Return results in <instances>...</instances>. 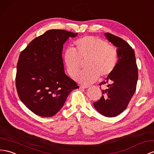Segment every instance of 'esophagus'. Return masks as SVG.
I'll return each mask as SVG.
<instances>
[{"instance_id": "1", "label": "esophagus", "mask_w": 154, "mask_h": 154, "mask_svg": "<svg viewBox=\"0 0 154 154\" xmlns=\"http://www.w3.org/2000/svg\"><path fill=\"white\" fill-rule=\"evenodd\" d=\"M88 87H89L88 85H80V89H87V88H88Z\"/></svg>"}]
</instances>
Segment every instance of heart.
I'll return each instance as SVG.
<instances>
[{"label":"heart","mask_w":154,"mask_h":154,"mask_svg":"<svg viewBox=\"0 0 154 154\" xmlns=\"http://www.w3.org/2000/svg\"><path fill=\"white\" fill-rule=\"evenodd\" d=\"M75 49L68 47L63 53V61L69 75L75 76L80 71L82 61L87 60L85 70L76 76L84 84L96 82L98 77H107L113 72L119 61V52L106 41L93 36H85L74 43Z\"/></svg>","instance_id":"obj_1"}]
</instances>
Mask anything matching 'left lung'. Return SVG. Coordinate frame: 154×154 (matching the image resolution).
I'll return each mask as SVG.
<instances>
[{
    "label": "left lung",
    "mask_w": 154,
    "mask_h": 154,
    "mask_svg": "<svg viewBox=\"0 0 154 154\" xmlns=\"http://www.w3.org/2000/svg\"><path fill=\"white\" fill-rule=\"evenodd\" d=\"M107 39L118 47L119 61L110 75L99 84L106 85L102 96L94 107L105 117H116L125 110L135 92L138 80V69L134 49L126 41L110 33L105 34Z\"/></svg>",
    "instance_id": "1"
}]
</instances>
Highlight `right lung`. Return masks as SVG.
<instances>
[{
	"label": "right lung",
	"instance_id": "add662e5",
	"mask_svg": "<svg viewBox=\"0 0 154 154\" xmlns=\"http://www.w3.org/2000/svg\"><path fill=\"white\" fill-rule=\"evenodd\" d=\"M77 34L50 30L32 40L20 52L17 64V92L35 115L52 117L61 109L69 93L79 88L65 74L62 58L63 44Z\"/></svg>",
	"mask_w": 154,
	"mask_h": 154
}]
</instances>
